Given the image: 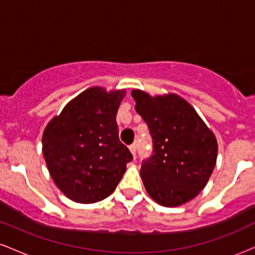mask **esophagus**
<instances>
[{"instance_id":"34e87169","label":"esophagus","mask_w":255,"mask_h":255,"mask_svg":"<svg viewBox=\"0 0 255 255\" xmlns=\"http://www.w3.org/2000/svg\"><path fill=\"white\" fill-rule=\"evenodd\" d=\"M129 151L131 152V154H133V157L135 158V157H136V145H135V144L130 145V146H129Z\"/></svg>"}]
</instances>
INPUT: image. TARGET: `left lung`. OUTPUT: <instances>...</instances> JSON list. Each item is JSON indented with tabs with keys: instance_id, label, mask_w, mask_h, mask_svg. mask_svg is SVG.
I'll return each instance as SVG.
<instances>
[{
	"instance_id": "8db88e82",
	"label": "left lung",
	"mask_w": 255,
	"mask_h": 255,
	"mask_svg": "<svg viewBox=\"0 0 255 255\" xmlns=\"http://www.w3.org/2000/svg\"><path fill=\"white\" fill-rule=\"evenodd\" d=\"M135 110L152 136V154L140 176L148 195L163 206H180L203 191L217 160L218 145L197 111L180 96L131 91Z\"/></svg>"
}]
</instances>
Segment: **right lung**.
I'll return each instance as SVG.
<instances>
[{"label": "right lung", "instance_id": "add662e5", "mask_svg": "<svg viewBox=\"0 0 255 255\" xmlns=\"http://www.w3.org/2000/svg\"><path fill=\"white\" fill-rule=\"evenodd\" d=\"M126 91L91 87L72 99L43 133V156L60 191L92 204L116 189L133 156L120 141L116 114Z\"/></svg>", "mask_w": 255, "mask_h": 255}]
</instances>
